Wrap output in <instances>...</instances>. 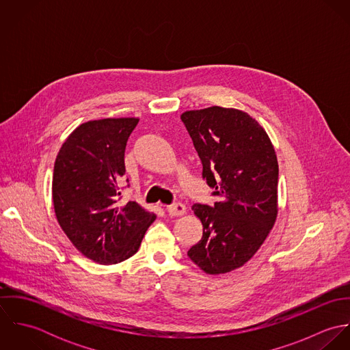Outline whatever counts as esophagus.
<instances>
[{
  "label": "esophagus",
  "instance_id": "obj_1",
  "mask_svg": "<svg viewBox=\"0 0 350 350\" xmlns=\"http://www.w3.org/2000/svg\"><path fill=\"white\" fill-rule=\"evenodd\" d=\"M167 213L170 215H183L186 214V206L182 204V203H174V204H170L167 206Z\"/></svg>",
  "mask_w": 350,
  "mask_h": 350
}]
</instances>
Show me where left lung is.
<instances>
[{"label": "left lung", "instance_id": "left-lung-1", "mask_svg": "<svg viewBox=\"0 0 350 350\" xmlns=\"http://www.w3.org/2000/svg\"><path fill=\"white\" fill-rule=\"evenodd\" d=\"M198 152L213 207L191 208L203 226L187 252L207 275L245 265L269 236L278 218L279 164L265 129L244 110L210 106L180 116Z\"/></svg>", "mask_w": 350, "mask_h": 350}]
</instances>
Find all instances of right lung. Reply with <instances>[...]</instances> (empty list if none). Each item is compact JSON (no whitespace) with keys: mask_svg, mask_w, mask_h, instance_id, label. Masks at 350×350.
<instances>
[{"mask_svg":"<svg viewBox=\"0 0 350 350\" xmlns=\"http://www.w3.org/2000/svg\"><path fill=\"white\" fill-rule=\"evenodd\" d=\"M139 117L81 124L57 152L52 200L56 219L71 244L98 264L133 256L156 219L135 200L120 204L126 142Z\"/></svg>","mask_w":350,"mask_h":350,"instance_id":"add662e5","label":"right lung"}]
</instances>
